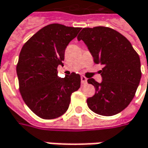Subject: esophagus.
I'll list each match as a JSON object with an SVG mask.
<instances>
[{
	"instance_id": "obj_1",
	"label": "esophagus",
	"mask_w": 148,
	"mask_h": 148,
	"mask_svg": "<svg viewBox=\"0 0 148 148\" xmlns=\"http://www.w3.org/2000/svg\"><path fill=\"white\" fill-rule=\"evenodd\" d=\"M81 83L82 84H86L87 83V79L84 77V76H81Z\"/></svg>"
}]
</instances>
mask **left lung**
Returning a JSON list of instances; mask_svg holds the SVG:
<instances>
[{
  "instance_id": "1",
  "label": "left lung",
  "mask_w": 148,
  "mask_h": 148,
  "mask_svg": "<svg viewBox=\"0 0 148 148\" xmlns=\"http://www.w3.org/2000/svg\"><path fill=\"white\" fill-rule=\"evenodd\" d=\"M87 45L100 70L102 82L88 79L95 94L87 99L88 108L99 115L112 116L129 105L140 79L141 62L129 40L114 29L97 26L84 28L78 36Z\"/></svg>"
}]
</instances>
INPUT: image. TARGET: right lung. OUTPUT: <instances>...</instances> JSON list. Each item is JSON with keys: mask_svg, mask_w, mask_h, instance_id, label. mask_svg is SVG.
I'll return each mask as SVG.
<instances>
[{"mask_svg": "<svg viewBox=\"0 0 148 148\" xmlns=\"http://www.w3.org/2000/svg\"><path fill=\"white\" fill-rule=\"evenodd\" d=\"M81 28L50 24L36 32L21 50L16 66L20 92L25 104L44 119L60 117L69 106L70 96L80 87V75L58 76L64 51Z\"/></svg>", "mask_w": 148, "mask_h": 148, "instance_id": "obj_1", "label": "right lung"}]
</instances>
